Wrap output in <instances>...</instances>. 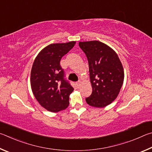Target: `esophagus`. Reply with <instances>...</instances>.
I'll return each instance as SVG.
<instances>
[{
  "instance_id": "obj_1",
  "label": "esophagus",
  "mask_w": 152,
  "mask_h": 152,
  "mask_svg": "<svg viewBox=\"0 0 152 152\" xmlns=\"http://www.w3.org/2000/svg\"><path fill=\"white\" fill-rule=\"evenodd\" d=\"M81 82L80 81H77V83H76V84H77V87H79V86H80V85H81Z\"/></svg>"
}]
</instances>
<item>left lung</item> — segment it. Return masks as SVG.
I'll return each instance as SVG.
<instances>
[{"instance_id": "left-lung-1", "label": "left lung", "mask_w": 152, "mask_h": 152, "mask_svg": "<svg viewBox=\"0 0 152 152\" xmlns=\"http://www.w3.org/2000/svg\"><path fill=\"white\" fill-rule=\"evenodd\" d=\"M89 63L92 94L87 103L102 108L111 104L119 94L124 83V71L115 50L102 42H79Z\"/></svg>"}]
</instances>
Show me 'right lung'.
<instances>
[{
  "label": "right lung",
  "mask_w": 152,
  "mask_h": 152,
  "mask_svg": "<svg viewBox=\"0 0 152 152\" xmlns=\"http://www.w3.org/2000/svg\"><path fill=\"white\" fill-rule=\"evenodd\" d=\"M76 41L50 44L35 58L31 72V86L34 97L42 107L50 112L65 110L73 88L64 79L60 61Z\"/></svg>",
  "instance_id": "right-lung-1"
}]
</instances>
